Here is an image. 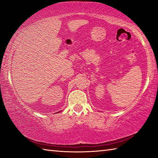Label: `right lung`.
Returning a JSON list of instances; mask_svg holds the SVG:
<instances>
[{
  "mask_svg": "<svg viewBox=\"0 0 158 158\" xmlns=\"http://www.w3.org/2000/svg\"><path fill=\"white\" fill-rule=\"evenodd\" d=\"M60 111H58V112H57V113H59V112H60Z\"/></svg>",
  "mask_w": 158,
  "mask_h": 158,
  "instance_id": "add662e5",
  "label": "right lung"
}]
</instances>
